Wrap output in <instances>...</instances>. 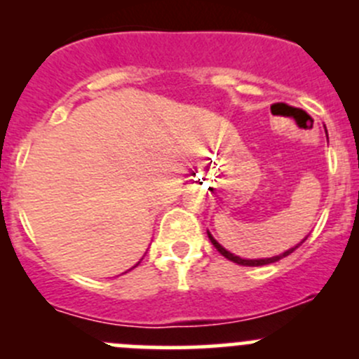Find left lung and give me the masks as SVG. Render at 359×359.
Returning a JSON list of instances; mask_svg holds the SVG:
<instances>
[{"instance_id": "obj_1", "label": "left lung", "mask_w": 359, "mask_h": 359, "mask_svg": "<svg viewBox=\"0 0 359 359\" xmlns=\"http://www.w3.org/2000/svg\"><path fill=\"white\" fill-rule=\"evenodd\" d=\"M208 238H210V241H212V245H213V247H215L217 250H219V253H222V255L226 257L227 260H233V262L240 264V266H250V267H255V266H266V264H273V262H278V260H280V259H283V257H288V255H290L292 252H295V250L299 248L300 245H302L304 241L307 240V236H306V238H304L302 241H300V243H297L295 247H293V248L287 250V252L280 253V255H276V257H269V259H241V257H238V255H234V253L227 252V250L224 248L222 245H219V241H217L215 238H213L212 234H210V233H208Z\"/></svg>"}]
</instances>
